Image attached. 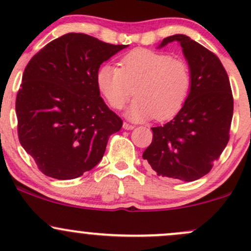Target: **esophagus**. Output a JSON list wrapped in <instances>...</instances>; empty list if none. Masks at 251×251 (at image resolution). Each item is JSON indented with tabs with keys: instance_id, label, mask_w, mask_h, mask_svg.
I'll return each instance as SVG.
<instances>
[{
	"instance_id": "1",
	"label": "esophagus",
	"mask_w": 251,
	"mask_h": 251,
	"mask_svg": "<svg viewBox=\"0 0 251 251\" xmlns=\"http://www.w3.org/2000/svg\"><path fill=\"white\" fill-rule=\"evenodd\" d=\"M123 127L125 128V129H128V131H129V129H133L135 126L134 125H131V124H128V123H124Z\"/></svg>"
}]
</instances>
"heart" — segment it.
Returning a JSON list of instances; mask_svg holds the SVG:
<instances>
[{
    "mask_svg": "<svg viewBox=\"0 0 251 251\" xmlns=\"http://www.w3.org/2000/svg\"><path fill=\"white\" fill-rule=\"evenodd\" d=\"M98 86L111 107L120 109L135 94L127 117L168 120L183 108L191 91V70L181 59L145 48L126 54L120 68L105 65L97 75Z\"/></svg>",
    "mask_w": 251,
    "mask_h": 251,
    "instance_id": "obj_1",
    "label": "heart"
}]
</instances>
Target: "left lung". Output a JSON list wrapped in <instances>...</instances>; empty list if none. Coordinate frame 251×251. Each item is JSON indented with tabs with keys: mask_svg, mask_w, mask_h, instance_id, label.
Listing matches in <instances>:
<instances>
[{
	"mask_svg": "<svg viewBox=\"0 0 251 251\" xmlns=\"http://www.w3.org/2000/svg\"><path fill=\"white\" fill-rule=\"evenodd\" d=\"M177 41L191 70L188 101L171 122L152 127L143 158L162 177L192 181L209 174L230 138L234 98L217 55L183 34L165 37L159 47Z\"/></svg>",
	"mask_w": 251,
	"mask_h": 251,
	"instance_id": "left-lung-1",
	"label": "left lung"
}]
</instances>
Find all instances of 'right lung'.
Wrapping results in <instances>:
<instances>
[{
	"instance_id": "1",
	"label": "right lung",
	"mask_w": 251,
	"mask_h": 251,
	"mask_svg": "<svg viewBox=\"0 0 251 251\" xmlns=\"http://www.w3.org/2000/svg\"><path fill=\"white\" fill-rule=\"evenodd\" d=\"M125 45L68 33L30 59L16 96L17 134L43 175L74 179L101 160L123 120L100 97V65Z\"/></svg>"
}]
</instances>
